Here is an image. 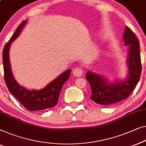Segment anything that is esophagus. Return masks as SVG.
Listing matches in <instances>:
<instances>
[{
	"mask_svg": "<svg viewBox=\"0 0 146 146\" xmlns=\"http://www.w3.org/2000/svg\"><path fill=\"white\" fill-rule=\"evenodd\" d=\"M82 72H83V70H82L80 67H76L73 70V74L76 77H80L82 75Z\"/></svg>",
	"mask_w": 146,
	"mask_h": 146,
	"instance_id": "esophagus-1",
	"label": "esophagus"
}]
</instances>
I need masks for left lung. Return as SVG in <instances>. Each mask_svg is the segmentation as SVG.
I'll list each match as a JSON object with an SVG mask.
<instances>
[{
  "label": "left lung",
  "instance_id": "8db88e82",
  "mask_svg": "<svg viewBox=\"0 0 146 146\" xmlns=\"http://www.w3.org/2000/svg\"><path fill=\"white\" fill-rule=\"evenodd\" d=\"M123 41L124 45L129 47L127 58L128 74L126 80L110 83L107 78L91 71L86 74L92 89L90 98L99 105H111L128 98L140 80L141 72L140 43L128 27H125Z\"/></svg>",
  "mask_w": 146,
  "mask_h": 146
}]
</instances>
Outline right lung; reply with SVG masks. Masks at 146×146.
Returning a JSON list of instances; mask_svg holds the SVG:
<instances>
[{
  "mask_svg": "<svg viewBox=\"0 0 146 146\" xmlns=\"http://www.w3.org/2000/svg\"><path fill=\"white\" fill-rule=\"evenodd\" d=\"M27 20L23 21L17 27L15 33L3 49V59L5 80L9 92L20 101L25 108L31 111L51 108L57 104L62 86L69 78L71 70L64 71L45 88L40 90H28L19 85L12 74L9 59V50L11 43L14 41L24 27Z\"/></svg>",
  "mask_w": 146,
  "mask_h": 146,
  "instance_id": "add662e5",
  "label": "right lung"
}]
</instances>
